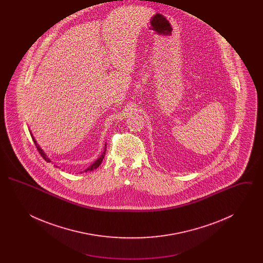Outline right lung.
Segmentation results:
<instances>
[{
	"label": "right lung",
	"instance_id": "obj_1",
	"mask_svg": "<svg viewBox=\"0 0 263 263\" xmlns=\"http://www.w3.org/2000/svg\"><path fill=\"white\" fill-rule=\"evenodd\" d=\"M30 135H31V138H32V140H33V142H34V144H35V146H36V148H37L38 152H39V154L41 155V157L46 161V162H48V163H51V160L47 157V155L43 152V150L40 148V146L38 145L37 142H36V140H35V138L33 137V135H32V133H30ZM105 151H106V144H105V146H104V149H103V152H102V154L100 155V158H98L96 161H95V163H91L89 166H88L87 170H85L83 173H87V172H91V171H93V170H96V168H98L99 166H100V163H102V161H103V159H104V156H105ZM82 173V172H81Z\"/></svg>",
	"mask_w": 263,
	"mask_h": 263
}]
</instances>
